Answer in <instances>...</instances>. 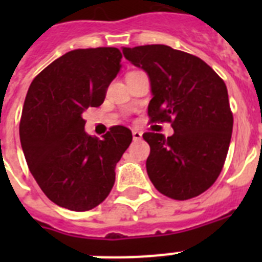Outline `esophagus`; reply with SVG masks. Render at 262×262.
<instances>
[{"mask_svg":"<svg viewBox=\"0 0 262 262\" xmlns=\"http://www.w3.org/2000/svg\"><path fill=\"white\" fill-rule=\"evenodd\" d=\"M143 136V134L140 131H136V129H133V138L134 140H140Z\"/></svg>","mask_w":262,"mask_h":262,"instance_id":"obj_1","label":"esophagus"}]
</instances>
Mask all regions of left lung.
I'll return each instance as SVG.
<instances>
[{
    "label": "left lung",
    "mask_w": 262,
    "mask_h": 262,
    "mask_svg": "<svg viewBox=\"0 0 262 262\" xmlns=\"http://www.w3.org/2000/svg\"><path fill=\"white\" fill-rule=\"evenodd\" d=\"M151 82L148 115L172 122V136L145 133L147 173L164 195L185 201L216 181L226 161L233 118L224 81L200 57L164 45L123 47Z\"/></svg>",
    "instance_id": "left-lung-1"
}]
</instances>
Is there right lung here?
Masks as SVG:
<instances>
[{
  "mask_svg": "<svg viewBox=\"0 0 262 262\" xmlns=\"http://www.w3.org/2000/svg\"><path fill=\"white\" fill-rule=\"evenodd\" d=\"M122 53L114 47L69 51L39 73L27 92L19 124L30 172L48 200L72 211H88L105 201L115 166L133 134L111 127L102 139L85 131L88 107L102 105L119 73Z\"/></svg>",
  "mask_w": 262,
  "mask_h": 262,
  "instance_id": "1",
  "label": "right lung"
}]
</instances>
